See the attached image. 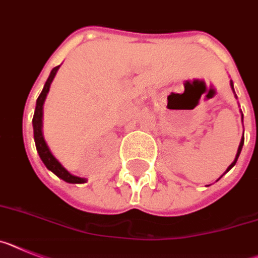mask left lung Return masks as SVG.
Returning a JSON list of instances; mask_svg holds the SVG:
<instances>
[{
  "label": "left lung",
  "instance_id": "1",
  "mask_svg": "<svg viewBox=\"0 0 258 258\" xmlns=\"http://www.w3.org/2000/svg\"><path fill=\"white\" fill-rule=\"evenodd\" d=\"M230 86H231L232 91H234V83H232V80H230ZM234 93H235V91H234ZM235 97H236V95H235ZM236 98H237V97H236ZM241 120H243V114H241ZM243 144H244V132H243V138H241V140H240V144H239V148H237V153H236V156H235L234 162H232L231 165H230V166L227 167V170H226V171H225V174H226V172H227V171H230V170H231L232 167L235 166V163H236L237 158H239V156H240V152H241V148H243ZM219 178H221V176H219Z\"/></svg>",
  "mask_w": 258,
  "mask_h": 258
}]
</instances>
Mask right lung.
<instances>
[{"label": "right lung", "instance_id": "1", "mask_svg": "<svg viewBox=\"0 0 258 258\" xmlns=\"http://www.w3.org/2000/svg\"><path fill=\"white\" fill-rule=\"evenodd\" d=\"M58 69H59V66L54 67V69L50 71V75H49L48 80L45 82V86L42 88L41 93H40L39 98H37V101H36V109L32 119L33 138H35V144L36 149H37V153H39L40 158H41V161L46 166V169L50 170L53 174H55L58 178L64 180V182L73 183V184H75V183L80 184V183H86L87 179L73 175L70 171H67V170L62 166V163L53 156V153H51L50 149H49L48 144H46L45 139H44V135H42V107H44L46 95H48L50 84L51 82H53V79H54Z\"/></svg>", "mask_w": 258, "mask_h": 258}]
</instances>
